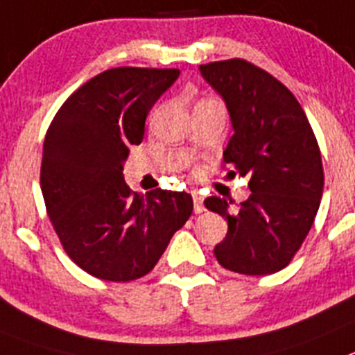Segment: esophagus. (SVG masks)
Segmentation results:
<instances>
[{
  "instance_id": "esophagus-1",
  "label": "esophagus",
  "mask_w": 355,
  "mask_h": 355,
  "mask_svg": "<svg viewBox=\"0 0 355 355\" xmlns=\"http://www.w3.org/2000/svg\"><path fill=\"white\" fill-rule=\"evenodd\" d=\"M193 203H194V212L201 214L205 210V205H203V198L200 194H193Z\"/></svg>"
}]
</instances>
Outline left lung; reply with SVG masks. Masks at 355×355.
Returning a JSON list of instances; mask_svg holds the SVG:
<instances>
[{
    "label": "left lung",
    "instance_id": "8db88e82",
    "mask_svg": "<svg viewBox=\"0 0 355 355\" xmlns=\"http://www.w3.org/2000/svg\"><path fill=\"white\" fill-rule=\"evenodd\" d=\"M200 72L225 98L235 130L223 154L228 175L251 177V194L235 210L225 198L205 200L228 221L214 254L232 272H277L301 249L320 207L324 168L315 132L299 101L267 70L232 58L200 65Z\"/></svg>",
    "mask_w": 355,
    "mask_h": 355
}]
</instances>
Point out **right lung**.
Segmentation results:
<instances>
[{"label": "right lung", "instance_id": "obj_1", "mask_svg": "<svg viewBox=\"0 0 355 355\" xmlns=\"http://www.w3.org/2000/svg\"><path fill=\"white\" fill-rule=\"evenodd\" d=\"M178 69L116 67L70 95L47 129L40 187L53 228L70 260L98 279H138L154 269L193 198L177 191L134 193L123 180L130 145L178 78Z\"/></svg>", "mask_w": 355, "mask_h": 355}]
</instances>
